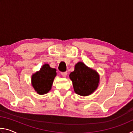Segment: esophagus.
<instances>
[{"label":"esophagus","instance_id":"esophagus-1","mask_svg":"<svg viewBox=\"0 0 133 133\" xmlns=\"http://www.w3.org/2000/svg\"><path fill=\"white\" fill-rule=\"evenodd\" d=\"M61 75H62L63 77H66L67 76V72H62L61 73Z\"/></svg>","mask_w":133,"mask_h":133}]
</instances>
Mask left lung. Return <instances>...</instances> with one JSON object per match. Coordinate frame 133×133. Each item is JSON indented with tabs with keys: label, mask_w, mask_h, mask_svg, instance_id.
Listing matches in <instances>:
<instances>
[{
	"label": "left lung",
	"mask_w": 133,
	"mask_h": 133,
	"mask_svg": "<svg viewBox=\"0 0 133 133\" xmlns=\"http://www.w3.org/2000/svg\"><path fill=\"white\" fill-rule=\"evenodd\" d=\"M69 77L73 82L75 93L78 95L89 96L98 87V73L82 62H78L76 64L75 70L70 74Z\"/></svg>",
	"instance_id": "1"
}]
</instances>
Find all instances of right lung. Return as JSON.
<instances>
[{
  "instance_id": "obj_1",
  "label": "right lung",
  "mask_w": 133,
  "mask_h": 133,
  "mask_svg": "<svg viewBox=\"0 0 133 133\" xmlns=\"http://www.w3.org/2000/svg\"><path fill=\"white\" fill-rule=\"evenodd\" d=\"M56 69L51 68L48 64H45L39 72L32 76L31 83L38 94H44L50 90L56 76Z\"/></svg>"
}]
</instances>
